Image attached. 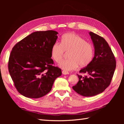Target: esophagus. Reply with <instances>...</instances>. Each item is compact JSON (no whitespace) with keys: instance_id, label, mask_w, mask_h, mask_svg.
<instances>
[{"instance_id":"obj_1","label":"esophagus","mask_w":124,"mask_h":124,"mask_svg":"<svg viewBox=\"0 0 124 124\" xmlns=\"http://www.w3.org/2000/svg\"><path fill=\"white\" fill-rule=\"evenodd\" d=\"M62 74H64V75H66V74H68L69 73L68 72V71H65V70H63V71H62Z\"/></svg>"}]
</instances>
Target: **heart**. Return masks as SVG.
<instances>
[{
  "instance_id": "b5f03b06",
  "label": "heart",
  "mask_w": 124,
  "mask_h": 124,
  "mask_svg": "<svg viewBox=\"0 0 124 124\" xmlns=\"http://www.w3.org/2000/svg\"><path fill=\"white\" fill-rule=\"evenodd\" d=\"M66 53L69 58L61 61ZM94 56V47L92 43L73 32L63 35L61 43L55 42L52 46L51 56L54 61L59 63V67L65 70L77 69L78 65L85 67L90 64Z\"/></svg>"
}]
</instances>
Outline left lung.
Wrapping results in <instances>:
<instances>
[{"instance_id": "1", "label": "left lung", "mask_w": 124, "mask_h": 124, "mask_svg": "<svg viewBox=\"0 0 124 124\" xmlns=\"http://www.w3.org/2000/svg\"><path fill=\"white\" fill-rule=\"evenodd\" d=\"M95 47V56L90 64L80 71L87 76L78 77L72 88L85 97H92L102 93L111 83L116 68V60L108 43L103 37L90 32Z\"/></svg>"}]
</instances>
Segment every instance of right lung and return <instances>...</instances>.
Instances as JSON below:
<instances>
[{
	"label": "right lung",
	"instance_id": "obj_1",
	"mask_svg": "<svg viewBox=\"0 0 124 124\" xmlns=\"http://www.w3.org/2000/svg\"><path fill=\"white\" fill-rule=\"evenodd\" d=\"M54 31L34 32L12 48L8 69L18 93L31 98H39L49 93L62 70L54 66L51 48L57 39Z\"/></svg>",
	"mask_w": 124,
	"mask_h": 124
}]
</instances>
